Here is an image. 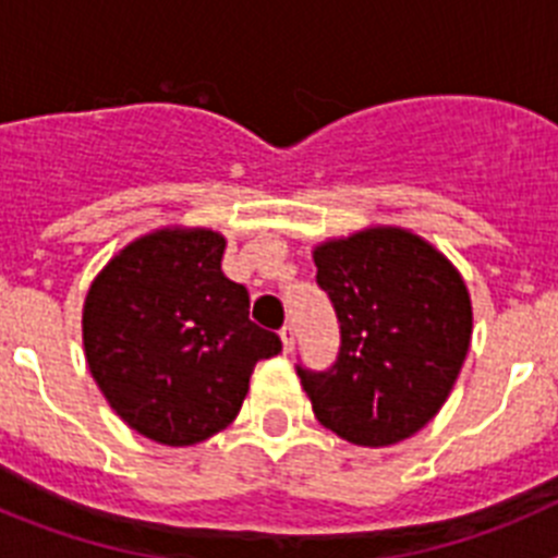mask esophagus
Masks as SVG:
<instances>
[{
	"label": "esophagus",
	"instance_id": "esophagus-1",
	"mask_svg": "<svg viewBox=\"0 0 558 558\" xmlns=\"http://www.w3.org/2000/svg\"><path fill=\"white\" fill-rule=\"evenodd\" d=\"M279 338H282V349L284 352H293V343H295V329L290 327V324H284L282 332H279Z\"/></svg>",
	"mask_w": 558,
	"mask_h": 558
}]
</instances>
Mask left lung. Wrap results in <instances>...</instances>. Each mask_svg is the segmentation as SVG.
<instances>
[{
    "label": "left lung",
    "mask_w": 558,
    "mask_h": 558,
    "mask_svg": "<svg viewBox=\"0 0 558 558\" xmlns=\"http://www.w3.org/2000/svg\"><path fill=\"white\" fill-rule=\"evenodd\" d=\"M313 259L340 322L335 366H299L315 418L360 447L405 441L441 411L470 352L463 276L402 226L324 240Z\"/></svg>",
    "instance_id": "8db88e82"
}]
</instances>
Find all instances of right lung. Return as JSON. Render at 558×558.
Here are the masks:
<instances>
[{
	"mask_svg": "<svg viewBox=\"0 0 558 558\" xmlns=\"http://www.w3.org/2000/svg\"><path fill=\"white\" fill-rule=\"evenodd\" d=\"M226 236L165 226L136 236L88 284L83 352L108 405L156 445L226 430L279 335L248 318V290L220 270Z\"/></svg>",
	"mask_w": 558,
	"mask_h": 558,
	"instance_id": "right-lung-1",
	"label": "right lung"
}]
</instances>
